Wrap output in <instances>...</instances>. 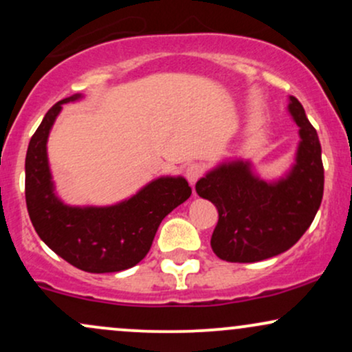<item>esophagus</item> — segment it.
<instances>
[{
    "instance_id": "esophagus-1",
    "label": "esophagus",
    "mask_w": 352,
    "mask_h": 352,
    "mask_svg": "<svg viewBox=\"0 0 352 352\" xmlns=\"http://www.w3.org/2000/svg\"><path fill=\"white\" fill-rule=\"evenodd\" d=\"M201 173H204V167H201L200 164L193 162V164H188L187 167H185V177H187L190 185L195 184V182L201 177Z\"/></svg>"
}]
</instances>
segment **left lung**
<instances>
[{
	"instance_id": "1",
	"label": "left lung",
	"mask_w": 352,
	"mask_h": 352,
	"mask_svg": "<svg viewBox=\"0 0 352 352\" xmlns=\"http://www.w3.org/2000/svg\"><path fill=\"white\" fill-rule=\"evenodd\" d=\"M288 111L300 127L296 162L286 177L265 182L248 162L220 164L195 190L218 210L213 253L230 263H254L289 250L313 223L322 200L324 168L316 129L301 102L289 96Z\"/></svg>"
}]
</instances>
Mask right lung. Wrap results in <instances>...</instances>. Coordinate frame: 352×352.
Here are the masks:
<instances>
[{"label":"right lung","instance_id":"obj_1","mask_svg":"<svg viewBox=\"0 0 352 352\" xmlns=\"http://www.w3.org/2000/svg\"><path fill=\"white\" fill-rule=\"evenodd\" d=\"M54 104L31 137L26 153V207L39 238L56 254L87 273H114L144 260L162 220L192 195L184 177H160L111 207H69L54 193L46 142L63 104Z\"/></svg>","mask_w":352,"mask_h":352}]
</instances>
